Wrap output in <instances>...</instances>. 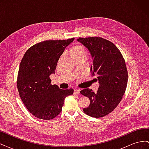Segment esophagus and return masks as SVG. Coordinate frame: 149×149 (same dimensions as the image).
<instances>
[{"label": "esophagus", "mask_w": 149, "mask_h": 149, "mask_svg": "<svg viewBox=\"0 0 149 149\" xmlns=\"http://www.w3.org/2000/svg\"><path fill=\"white\" fill-rule=\"evenodd\" d=\"M80 91H81L80 89H74V93L75 94H80Z\"/></svg>", "instance_id": "esophagus-1"}]
</instances>
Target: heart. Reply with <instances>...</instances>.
<instances>
[{
  "instance_id": "b5f03b06",
  "label": "heart",
  "mask_w": 149,
  "mask_h": 149,
  "mask_svg": "<svg viewBox=\"0 0 149 149\" xmlns=\"http://www.w3.org/2000/svg\"><path fill=\"white\" fill-rule=\"evenodd\" d=\"M82 52L86 53V49L82 46H77L74 48V50L72 53H82Z\"/></svg>"
}]
</instances>
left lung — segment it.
<instances>
[{"label":"left lung","mask_w":149,"mask_h":149,"mask_svg":"<svg viewBox=\"0 0 149 149\" xmlns=\"http://www.w3.org/2000/svg\"><path fill=\"white\" fill-rule=\"evenodd\" d=\"M77 41L88 49L93 60L92 75L97 76L100 83L96 93L89 88L80 91L90 100L83 111L89 116L101 118L114 111L123 98L128 78L125 63L119 49L106 39L94 37L79 38Z\"/></svg>","instance_id":"left-lung-1"}]
</instances>
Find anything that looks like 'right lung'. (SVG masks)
Masks as SVG:
<instances>
[{"label":"right lung","mask_w":149,"mask_h":149,"mask_svg":"<svg viewBox=\"0 0 149 149\" xmlns=\"http://www.w3.org/2000/svg\"><path fill=\"white\" fill-rule=\"evenodd\" d=\"M74 38L48 40L29 48L21 61L17 88L21 100L36 118L49 120L59 114L66 97L73 89H61L51 84L49 75L55 74L58 60Z\"/></svg>","instance_id":"1"}]
</instances>
